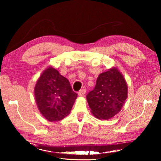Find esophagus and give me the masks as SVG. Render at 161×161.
I'll return each instance as SVG.
<instances>
[{
    "mask_svg": "<svg viewBox=\"0 0 161 161\" xmlns=\"http://www.w3.org/2000/svg\"><path fill=\"white\" fill-rule=\"evenodd\" d=\"M86 94V89H81V90H80V92H78V95L80 97H82V96H84V94Z\"/></svg>",
    "mask_w": 161,
    "mask_h": 161,
    "instance_id": "obj_1",
    "label": "esophagus"
}]
</instances>
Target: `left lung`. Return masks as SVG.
Returning a JSON list of instances; mask_svg holds the SVG:
<instances>
[{
	"instance_id": "8db88e82",
	"label": "left lung",
	"mask_w": 161,
	"mask_h": 161,
	"mask_svg": "<svg viewBox=\"0 0 161 161\" xmlns=\"http://www.w3.org/2000/svg\"><path fill=\"white\" fill-rule=\"evenodd\" d=\"M128 96L123 75L113 67L99 75L96 86L86 95L91 112L98 119L108 120L118 114Z\"/></svg>"
}]
</instances>
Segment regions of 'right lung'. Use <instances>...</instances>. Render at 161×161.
<instances>
[{"mask_svg": "<svg viewBox=\"0 0 161 161\" xmlns=\"http://www.w3.org/2000/svg\"><path fill=\"white\" fill-rule=\"evenodd\" d=\"M34 92L38 109L50 122L61 121L69 115L77 97L67 79L52 66L42 72Z\"/></svg>", "mask_w": 161, "mask_h": 161, "instance_id": "right-lung-1", "label": "right lung"}]
</instances>
